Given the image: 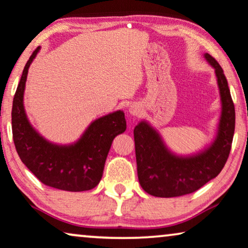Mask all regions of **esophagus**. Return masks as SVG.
<instances>
[{
    "label": "esophagus",
    "mask_w": 248,
    "mask_h": 248,
    "mask_svg": "<svg viewBox=\"0 0 248 248\" xmlns=\"http://www.w3.org/2000/svg\"><path fill=\"white\" fill-rule=\"evenodd\" d=\"M129 112H130L132 116H139V114L141 113V109L140 107L137 106V104H134V106H131L130 109H129Z\"/></svg>",
    "instance_id": "esophagus-1"
}]
</instances>
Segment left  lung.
<instances>
[{
    "mask_svg": "<svg viewBox=\"0 0 248 248\" xmlns=\"http://www.w3.org/2000/svg\"><path fill=\"white\" fill-rule=\"evenodd\" d=\"M204 57L215 68L222 104L218 135L210 147L191 157H179L165 147L158 132L147 123L141 121L134 130L139 183L154 197L195 192L217 176L228 159L235 131V107L221 66L211 55Z\"/></svg>",
    "mask_w": 248,
    "mask_h": 248,
    "instance_id": "obj_1",
    "label": "left lung"
}]
</instances>
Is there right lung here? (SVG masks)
<instances>
[{"label": "right lung", "instance_id": "add662e5", "mask_svg": "<svg viewBox=\"0 0 248 248\" xmlns=\"http://www.w3.org/2000/svg\"><path fill=\"white\" fill-rule=\"evenodd\" d=\"M40 47L34 49L24 66L13 97L12 135L22 163L45 186L58 190L79 192L99 184L111 144L125 130L123 111L93 121L81 139L69 146H58L44 139L31 127L23 108V92L28 68Z\"/></svg>", "mask_w": 248, "mask_h": 248}]
</instances>
